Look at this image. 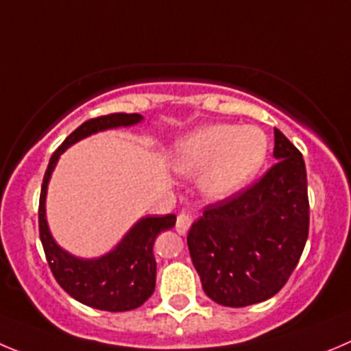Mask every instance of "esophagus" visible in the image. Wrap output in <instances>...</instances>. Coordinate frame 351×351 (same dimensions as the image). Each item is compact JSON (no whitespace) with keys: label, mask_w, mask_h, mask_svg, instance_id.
Wrapping results in <instances>:
<instances>
[{"label":"esophagus","mask_w":351,"mask_h":351,"mask_svg":"<svg viewBox=\"0 0 351 351\" xmlns=\"http://www.w3.org/2000/svg\"><path fill=\"white\" fill-rule=\"evenodd\" d=\"M192 225V218L186 213H180L178 218H176V232H178L180 235H185L186 232H189V228H191Z\"/></svg>","instance_id":"obj_1"}]
</instances>
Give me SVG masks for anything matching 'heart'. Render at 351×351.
<instances>
[{
	"label": "heart",
	"mask_w": 351,
	"mask_h": 351,
	"mask_svg": "<svg viewBox=\"0 0 351 351\" xmlns=\"http://www.w3.org/2000/svg\"><path fill=\"white\" fill-rule=\"evenodd\" d=\"M267 152L268 138L260 128L211 124L178 140L173 168L183 176L202 175V192L213 201H221L256 176Z\"/></svg>",
	"instance_id": "b5f03b06"
}]
</instances>
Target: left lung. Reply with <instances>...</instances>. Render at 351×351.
Listing matches in <instances>:
<instances>
[{
    "mask_svg": "<svg viewBox=\"0 0 351 351\" xmlns=\"http://www.w3.org/2000/svg\"><path fill=\"white\" fill-rule=\"evenodd\" d=\"M275 133L274 166L253 186L209 204L186 235L202 289L241 308L279 293L308 239L306 168L300 150Z\"/></svg>",
    "mask_w": 351,
    "mask_h": 351,
    "instance_id": "obj_1",
    "label": "left lung"
}]
</instances>
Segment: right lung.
<instances>
[{"mask_svg":"<svg viewBox=\"0 0 351 351\" xmlns=\"http://www.w3.org/2000/svg\"><path fill=\"white\" fill-rule=\"evenodd\" d=\"M143 117L140 114H109L86 121L74 130L53 152L43 178L39 195V237L51 274L62 289L80 303L106 312H128L142 306L156 289V258L154 241L160 232L175 227L176 216H145L136 221L123 241L100 258L72 256L51 237L47 221L48 182L58 157L72 145L98 131L133 126Z\"/></svg>","mask_w":351,"mask_h":351,"instance_id":"add662e5","label":"right lung"}]
</instances>
